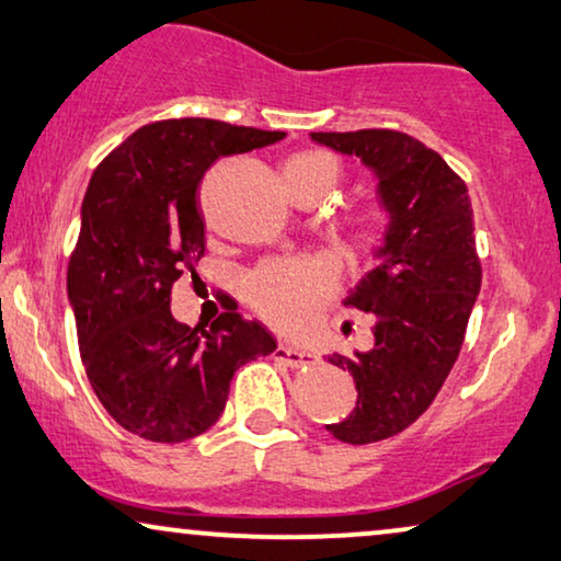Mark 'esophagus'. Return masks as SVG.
Masks as SVG:
<instances>
[{"label":"esophagus","mask_w":561,"mask_h":561,"mask_svg":"<svg viewBox=\"0 0 561 561\" xmlns=\"http://www.w3.org/2000/svg\"><path fill=\"white\" fill-rule=\"evenodd\" d=\"M274 358L284 360L291 368L314 366V363H318V356H312L310 351H297V348H291V345H277V351H274Z\"/></svg>","instance_id":"obj_1"}]
</instances>
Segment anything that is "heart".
<instances>
[{"label": "heart", "mask_w": 561, "mask_h": 561, "mask_svg": "<svg viewBox=\"0 0 561 561\" xmlns=\"http://www.w3.org/2000/svg\"><path fill=\"white\" fill-rule=\"evenodd\" d=\"M284 185L295 193L333 191L337 162L328 152H297L284 162ZM389 228V208L381 201L360 203L348 220V236L358 254H374ZM337 284L335 264L328 256H289L259 264L247 279V299L262 318L282 333L302 335L314 328Z\"/></svg>", "instance_id": "1"}]
</instances>
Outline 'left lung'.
I'll return each instance as SVG.
<instances>
[{"instance_id":"left-lung-1","label":"left lung","mask_w":561,"mask_h":561,"mask_svg":"<svg viewBox=\"0 0 561 561\" xmlns=\"http://www.w3.org/2000/svg\"><path fill=\"white\" fill-rule=\"evenodd\" d=\"M378 175L391 226L345 305L376 314L374 348L328 360L348 370L358 407L328 432L351 445L399 435L427 412L460 356L480 291V256L468 185L424 141L397 129L312 131Z\"/></svg>"}]
</instances>
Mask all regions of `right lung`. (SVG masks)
I'll use <instances>...</instances> for the list:
<instances>
[{"mask_svg":"<svg viewBox=\"0 0 561 561\" xmlns=\"http://www.w3.org/2000/svg\"><path fill=\"white\" fill-rule=\"evenodd\" d=\"M284 131L218 119L145 124L89 183L68 262L83 368L112 420L149 442H185L218 422L243 363L277 351L270 330L226 307L210 330L172 318V287L198 277V185L218 157L274 145Z\"/></svg>","mask_w":561,"mask_h":561,"instance_id":"obj_1","label":"right lung"}]
</instances>
